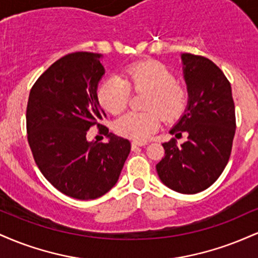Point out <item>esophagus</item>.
I'll list each match as a JSON object with an SVG mask.
<instances>
[{"mask_svg":"<svg viewBox=\"0 0 258 258\" xmlns=\"http://www.w3.org/2000/svg\"><path fill=\"white\" fill-rule=\"evenodd\" d=\"M148 142H143V141H133L132 142V149H136L137 147H143L147 146Z\"/></svg>","mask_w":258,"mask_h":258,"instance_id":"1","label":"esophagus"}]
</instances>
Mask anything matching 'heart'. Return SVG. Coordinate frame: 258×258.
Instances as JSON below:
<instances>
[{"mask_svg": "<svg viewBox=\"0 0 258 258\" xmlns=\"http://www.w3.org/2000/svg\"><path fill=\"white\" fill-rule=\"evenodd\" d=\"M131 90L148 92L144 102L147 111H128L115 120L112 128L119 136L144 141L149 138L161 122L177 120L188 105V93L177 84L176 75L162 63L141 61L126 67L121 76H111L100 85L98 99L105 110L117 114L126 108Z\"/></svg>", "mask_w": 258, "mask_h": 258, "instance_id": "1", "label": "heart"}]
</instances>
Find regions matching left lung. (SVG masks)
<instances>
[{
  "label": "left lung",
  "instance_id": "left-lung-1",
  "mask_svg": "<svg viewBox=\"0 0 258 258\" xmlns=\"http://www.w3.org/2000/svg\"><path fill=\"white\" fill-rule=\"evenodd\" d=\"M183 74L188 105L170 133L186 136L162 144L165 156L156 165L161 182L182 194H197L214 184L223 172L235 135V106L232 87L214 61L183 53Z\"/></svg>",
  "mask_w": 258,
  "mask_h": 258
}]
</instances>
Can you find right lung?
Here are the masks:
<instances>
[{
  "label": "right lung",
  "instance_id": "obj_1",
  "mask_svg": "<svg viewBox=\"0 0 258 258\" xmlns=\"http://www.w3.org/2000/svg\"><path fill=\"white\" fill-rule=\"evenodd\" d=\"M102 54L75 52L54 61L32 86L26 132L35 162L59 191L79 200L104 195L116 184L131 143L100 123L97 87L104 75ZM92 125L109 138L88 142Z\"/></svg>",
  "mask_w": 258,
  "mask_h": 258
}]
</instances>
